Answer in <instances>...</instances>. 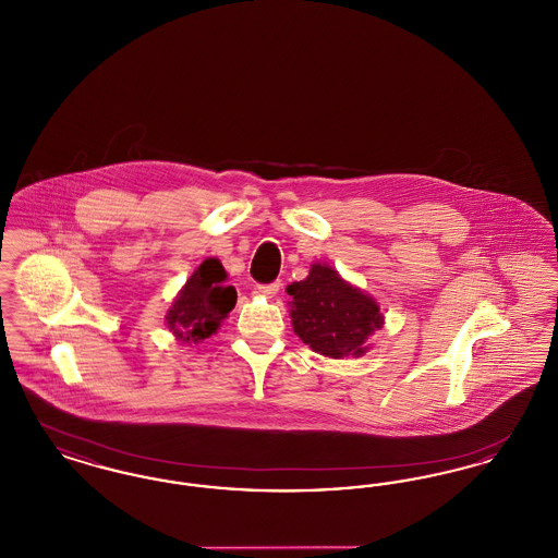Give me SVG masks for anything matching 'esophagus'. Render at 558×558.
Wrapping results in <instances>:
<instances>
[{
  "label": "esophagus",
  "mask_w": 558,
  "mask_h": 558,
  "mask_svg": "<svg viewBox=\"0 0 558 558\" xmlns=\"http://www.w3.org/2000/svg\"><path fill=\"white\" fill-rule=\"evenodd\" d=\"M280 291V282H271V284H259L257 292L264 296H274L276 292Z\"/></svg>",
  "instance_id": "esophagus-1"
}]
</instances>
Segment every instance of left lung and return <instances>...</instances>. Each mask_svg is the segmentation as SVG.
I'll list each match as a JSON object with an SVG mask.
<instances>
[{
    "label": "left lung",
    "instance_id": "8db88e82",
    "mask_svg": "<svg viewBox=\"0 0 558 558\" xmlns=\"http://www.w3.org/2000/svg\"><path fill=\"white\" fill-rule=\"evenodd\" d=\"M287 292L292 296V330L326 357L362 355L368 337L385 322L371 294L345 282L326 264H314L310 276L289 284Z\"/></svg>",
    "mask_w": 558,
    "mask_h": 558
}]
</instances>
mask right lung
<instances>
[{
	"instance_id": "obj_1",
	"label": "right lung",
	"mask_w": 558,
	"mask_h": 558,
	"mask_svg": "<svg viewBox=\"0 0 558 558\" xmlns=\"http://www.w3.org/2000/svg\"><path fill=\"white\" fill-rule=\"evenodd\" d=\"M219 259H205L187 278L167 312V326L182 343H201L217 332L236 305V289L226 284Z\"/></svg>"
}]
</instances>
